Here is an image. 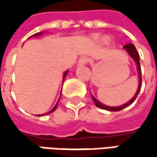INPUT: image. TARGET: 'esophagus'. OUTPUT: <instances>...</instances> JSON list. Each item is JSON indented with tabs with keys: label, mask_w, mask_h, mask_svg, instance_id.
<instances>
[{
	"label": "esophagus",
	"mask_w": 157,
	"mask_h": 157,
	"mask_svg": "<svg viewBox=\"0 0 157 157\" xmlns=\"http://www.w3.org/2000/svg\"><path fill=\"white\" fill-rule=\"evenodd\" d=\"M89 62H90V58H89V57H87V56H82V57L80 58L78 64L79 65H83V64L88 63Z\"/></svg>",
	"instance_id": "obj_1"
}]
</instances>
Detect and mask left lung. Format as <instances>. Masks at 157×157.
Returning <instances> with one entry per match:
<instances>
[{
	"label": "left lung",
	"mask_w": 157,
	"mask_h": 157,
	"mask_svg": "<svg viewBox=\"0 0 157 157\" xmlns=\"http://www.w3.org/2000/svg\"><path fill=\"white\" fill-rule=\"evenodd\" d=\"M124 49H125V51L129 53V55L134 59V61L136 62V65H137V71H138V74H139V86H138V89H137V91H136V94H135V96L128 102V103H126L125 105H122V106H118V107H111V106H106V105H103V104H101L100 102H98L94 96H92L93 97V100H94V104H95V105L97 106V107H99V108H101V109H105V110H108V111H113V112H116V111H120V110L124 109V107H126L127 105H131L135 100H136V98L137 97V95H138V94H139V91H140V88H141V85H142V75H141V67H140V63H139V54H138V52H137V51H136V46L133 44H125L124 46Z\"/></svg>",
	"instance_id": "1"
}]
</instances>
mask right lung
Masks as SVG:
<instances>
[{
    "label": "right lung",
    "instance_id": "obj_1",
    "mask_svg": "<svg viewBox=\"0 0 157 157\" xmlns=\"http://www.w3.org/2000/svg\"><path fill=\"white\" fill-rule=\"evenodd\" d=\"M40 34H41V33H38L34 34V36H37V35H40ZM67 73H68V72H65V73H64V75H63V78L65 77V75H66V74H67ZM57 104H58V103H57ZM57 104L55 105V106H54V107H53L52 109L51 110L50 112H48L47 114H49V113H52V112H54V111H55V109H56V106H57ZM45 114H46V113H45ZM39 116H40V115H39Z\"/></svg>",
    "mask_w": 157,
    "mask_h": 157
}]
</instances>
